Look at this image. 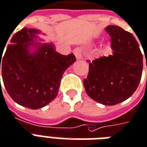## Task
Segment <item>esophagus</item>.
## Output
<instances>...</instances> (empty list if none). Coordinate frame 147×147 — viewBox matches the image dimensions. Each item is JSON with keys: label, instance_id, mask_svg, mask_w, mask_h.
I'll return each instance as SVG.
<instances>
[{"label": "esophagus", "instance_id": "esophagus-1", "mask_svg": "<svg viewBox=\"0 0 147 147\" xmlns=\"http://www.w3.org/2000/svg\"><path fill=\"white\" fill-rule=\"evenodd\" d=\"M73 53L77 59H82V49H80V48H76V49H74Z\"/></svg>", "mask_w": 147, "mask_h": 147}]
</instances>
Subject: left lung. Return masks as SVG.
<instances>
[{"label": "left lung", "mask_w": 147, "mask_h": 147, "mask_svg": "<svg viewBox=\"0 0 147 147\" xmlns=\"http://www.w3.org/2000/svg\"><path fill=\"white\" fill-rule=\"evenodd\" d=\"M106 31L111 36L113 54L89 62L84 85L92 99L112 106L134 94L141 80L143 63L142 52L133 35L116 25L107 26Z\"/></svg>", "instance_id": "8db88e82"}]
</instances>
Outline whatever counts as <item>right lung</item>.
Here are the masks:
<instances>
[{
	"mask_svg": "<svg viewBox=\"0 0 147 147\" xmlns=\"http://www.w3.org/2000/svg\"><path fill=\"white\" fill-rule=\"evenodd\" d=\"M39 32L24 28L13 35L5 55L0 53L6 91L16 103L30 109L41 108L56 98L63 72L76 59L73 53L56 52L52 43L36 41ZM31 47L36 48L33 53Z\"/></svg>",
	"mask_w": 147,
	"mask_h": 147,
	"instance_id": "1",
	"label": "right lung"
}]
</instances>
